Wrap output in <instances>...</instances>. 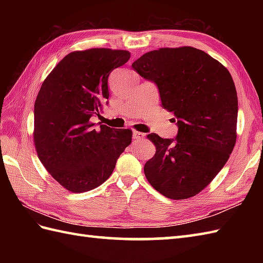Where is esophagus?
Returning a JSON list of instances; mask_svg holds the SVG:
<instances>
[{"label":"esophagus","mask_w":263,"mask_h":263,"mask_svg":"<svg viewBox=\"0 0 263 263\" xmlns=\"http://www.w3.org/2000/svg\"><path fill=\"white\" fill-rule=\"evenodd\" d=\"M144 137H146L144 133L139 132V131H133V138H135L136 140H141V139H143Z\"/></svg>","instance_id":"1"}]
</instances>
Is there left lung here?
Segmentation results:
<instances>
[{
	"label": "left lung",
	"instance_id": "left-lung-1",
	"mask_svg": "<svg viewBox=\"0 0 263 263\" xmlns=\"http://www.w3.org/2000/svg\"><path fill=\"white\" fill-rule=\"evenodd\" d=\"M132 68L157 85L161 105L178 126L175 140L147 136L156 154L144 164V175L167 198L194 197L220 172L236 143L238 102L230 71L191 46L144 53Z\"/></svg>",
	"mask_w": 263,
	"mask_h": 263
}]
</instances>
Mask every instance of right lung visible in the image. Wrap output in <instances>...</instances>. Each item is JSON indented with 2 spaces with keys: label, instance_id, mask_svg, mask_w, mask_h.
Segmentation results:
<instances>
[{
  "label": "right lung",
  "instance_id": "right-lung-1",
  "mask_svg": "<svg viewBox=\"0 0 263 263\" xmlns=\"http://www.w3.org/2000/svg\"><path fill=\"white\" fill-rule=\"evenodd\" d=\"M130 58L124 49L74 51L60 61L39 89L33 143L44 167L70 192H87L103 184L131 143L130 128L91 122L109 97V73Z\"/></svg>",
  "mask_w": 263,
  "mask_h": 263
}]
</instances>
